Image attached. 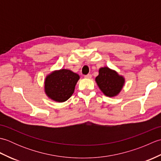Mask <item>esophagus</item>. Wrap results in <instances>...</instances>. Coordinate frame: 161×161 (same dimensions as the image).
Masks as SVG:
<instances>
[{
	"label": "esophagus",
	"instance_id": "1",
	"mask_svg": "<svg viewBox=\"0 0 161 161\" xmlns=\"http://www.w3.org/2000/svg\"><path fill=\"white\" fill-rule=\"evenodd\" d=\"M91 77H92V75L91 74H88V75H85V76H84V77L86 78V79H91Z\"/></svg>",
	"mask_w": 161,
	"mask_h": 161
}]
</instances>
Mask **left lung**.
<instances>
[{
	"label": "left lung",
	"instance_id": "8db88e82",
	"mask_svg": "<svg viewBox=\"0 0 161 161\" xmlns=\"http://www.w3.org/2000/svg\"><path fill=\"white\" fill-rule=\"evenodd\" d=\"M95 81L106 96L115 97L122 89L125 84V78L118 75L117 72L108 67L101 68Z\"/></svg>",
	"mask_w": 161,
	"mask_h": 161
}]
</instances>
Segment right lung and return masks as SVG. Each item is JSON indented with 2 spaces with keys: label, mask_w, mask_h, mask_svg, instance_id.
Listing matches in <instances>:
<instances>
[{
  "label": "right lung",
  "mask_w": 161,
  "mask_h": 161,
  "mask_svg": "<svg viewBox=\"0 0 161 161\" xmlns=\"http://www.w3.org/2000/svg\"><path fill=\"white\" fill-rule=\"evenodd\" d=\"M79 79V75L70 70H54L47 75L45 79V93L51 100L64 102L73 94Z\"/></svg>",
  "instance_id": "add662e5"
}]
</instances>
